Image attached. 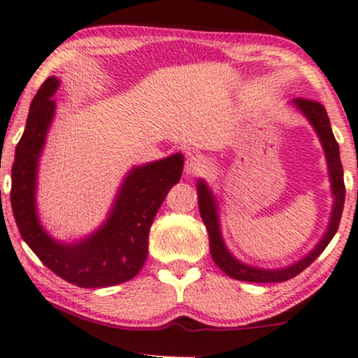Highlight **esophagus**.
Here are the masks:
<instances>
[{
	"mask_svg": "<svg viewBox=\"0 0 358 358\" xmlns=\"http://www.w3.org/2000/svg\"><path fill=\"white\" fill-rule=\"evenodd\" d=\"M206 172V161L202 159L201 156H189L186 159V164H185V173L188 175V177H199Z\"/></svg>",
	"mask_w": 358,
	"mask_h": 358,
	"instance_id": "esophagus-1",
	"label": "esophagus"
}]
</instances>
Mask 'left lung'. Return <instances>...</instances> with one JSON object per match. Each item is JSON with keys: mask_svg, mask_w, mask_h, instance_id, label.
Segmentation results:
<instances>
[{"mask_svg": "<svg viewBox=\"0 0 358 358\" xmlns=\"http://www.w3.org/2000/svg\"><path fill=\"white\" fill-rule=\"evenodd\" d=\"M294 104L299 109L303 112V115L310 120V124L315 128L318 133L320 141H322L324 154L328 159V167H329V178H331V188L334 194V206L331 212V222H329L328 231L324 233L322 241L318 243V246L312 250L307 257L299 260L297 264L287 266V268L281 270H260L254 268V266L244 265L238 262L233 255L228 252L225 244L222 241L220 228H218V218H217V206L215 201L210 194L209 188L206 183L199 181L197 183V194H199V212L201 218L204 222L209 233V248L210 255L213 262L218 265V268L225 271L228 276H231L234 280L239 281H249V282H278L294 278L296 275L301 273L315 260L320 254L323 252L324 248L328 246L333 236L338 231L341 215H343L344 209V199H345V186H344V170L343 164H341L339 157V146L338 141L333 135L331 125H329V119L327 114V109L323 108V104H320L318 101L307 99V98H296Z\"/></svg>", "mask_w": 358, "mask_h": 358, "instance_id": "1", "label": "left lung"}]
</instances>
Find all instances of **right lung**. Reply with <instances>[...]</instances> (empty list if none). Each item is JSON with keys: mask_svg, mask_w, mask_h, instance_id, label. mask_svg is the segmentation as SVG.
Listing matches in <instances>:
<instances>
[{"mask_svg": "<svg viewBox=\"0 0 358 358\" xmlns=\"http://www.w3.org/2000/svg\"><path fill=\"white\" fill-rule=\"evenodd\" d=\"M59 87L50 77L30 104L25 131L15 146L10 206L20 236L57 276L80 287L115 286L131 280L148 257L149 230L165 196L183 172V156L175 154L133 169L119 191L108 222L77 244H59L40 227L35 210L36 167L46 131L55 115Z\"/></svg>", "mask_w": 358, "mask_h": 358, "instance_id": "add662e5", "label": "right lung"}]
</instances>
